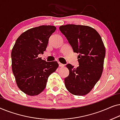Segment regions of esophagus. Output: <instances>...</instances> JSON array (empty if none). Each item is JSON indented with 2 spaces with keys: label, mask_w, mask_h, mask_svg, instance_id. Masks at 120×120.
Listing matches in <instances>:
<instances>
[{
  "label": "esophagus",
  "mask_w": 120,
  "mask_h": 120,
  "mask_svg": "<svg viewBox=\"0 0 120 120\" xmlns=\"http://www.w3.org/2000/svg\"><path fill=\"white\" fill-rule=\"evenodd\" d=\"M58 64H59V66H60V67H64V64H63L60 63V62H58Z\"/></svg>",
  "instance_id": "esophagus-1"
}]
</instances>
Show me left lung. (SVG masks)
I'll return each mask as SVG.
<instances>
[{"mask_svg": "<svg viewBox=\"0 0 120 120\" xmlns=\"http://www.w3.org/2000/svg\"><path fill=\"white\" fill-rule=\"evenodd\" d=\"M78 56L79 66L75 68L68 64L69 74L65 78L68 91L76 96L88 94L102 74L105 49L101 38L89 26L67 24L60 27Z\"/></svg>", "mask_w": 120, "mask_h": 120, "instance_id": "left-lung-1", "label": "left lung"}]
</instances>
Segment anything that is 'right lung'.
<instances>
[{"instance_id":"right-lung-1","label":"right lung","mask_w":120,"mask_h":120,"mask_svg":"<svg viewBox=\"0 0 120 120\" xmlns=\"http://www.w3.org/2000/svg\"><path fill=\"white\" fill-rule=\"evenodd\" d=\"M56 27L41 26L29 29L18 38L11 51L12 70L17 86L29 96H37L46 86L50 75L58 67L56 61L38 57L44 53Z\"/></svg>"}]
</instances>
